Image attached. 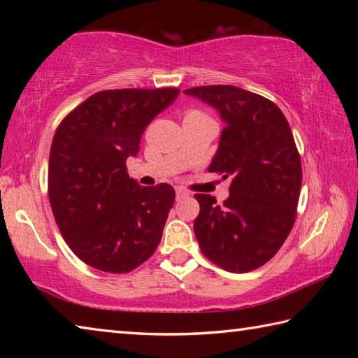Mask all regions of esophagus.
Returning a JSON list of instances; mask_svg holds the SVG:
<instances>
[{
    "instance_id": "obj_1",
    "label": "esophagus",
    "mask_w": 358,
    "mask_h": 358,
    "mask_svg": "<svg viewBox=\"0 0 358 358\" xmlns=\"http://www.w3.org/2000/svg\"><path fill=\"white\" fill-rule=\"evenodd\" d=\"M175 196H177V201H181V199L189 197V192H187L185 187H177V189H175Z\"/></svg>"
}]
</instances>
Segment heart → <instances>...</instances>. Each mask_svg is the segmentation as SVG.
<instances>
[{"label": "heart", "instance_id": "heart-1", "mask_svg": "<svg viewBox=\"0 0 358 358\" xmlns=\"http://www.w3.org/2000/svg\"><path fill=\"white\" fill-rule=\"evenodd\" d=\"M187 115H202V113H199V112H196V110H192V112H189Z\"/></svg>", "mask_w": 358, "mask_h": 358}]
</instances>
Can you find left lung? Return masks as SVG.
Listing matches in <instances>:
<instances>
[{
  "label": "left lung",
  "mask_w": 358,
  "mask_h": 358,
  "mask_svg": "<svg viewBox=\"0 0 358 358\" xmlns=\"http://www.w3.org/2000/svg\"><path fill=\"white\" fill-rule=\"evenodd\" d=\"M185 94L207 102L224 121L208 172L232 177L217 205L196 194L194 234L203 256L230 273L262 266L292 230L301 189V162L292 131L275 102L234 85L194 87Z\"/></svg>",
  "instance_id": "1"
}]
</instances>
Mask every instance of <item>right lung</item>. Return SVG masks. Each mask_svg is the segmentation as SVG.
<instances>
[{
    "mask_svg": "<svg viewBox=\"0 0 358 358\" xmlns=\"http://www.w3.org/2000/svg\"><path fill=\"white\" fill-rule=\"evenodd\" d=\"M178 88L106 90L59 123L48 159V199L76 256L96 270L128 273L156 251L175 191L141 186L126 159L137 156L147 126Z\"/></svg>",
    "mask_w": 358,
    "mask_h": 358,
    "instance_id": "1",
    "label": "right lung"
}]
</instances>
